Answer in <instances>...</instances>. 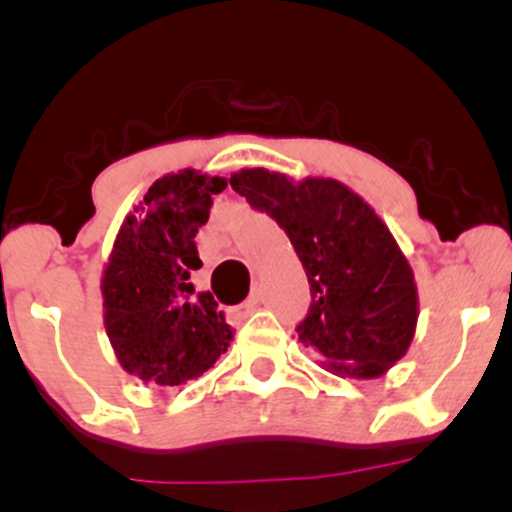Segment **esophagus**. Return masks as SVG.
<instances>
[{"label": "esophagus", "instance_id": "1", "mask_svg": "<svg viewBox=\"0 0 512 512\" xmlns=\"http://www.w3.org/2000/svg\"><path fill=\"white\" fill-rule=\"evenodd\" d=\"M260 303H262V298H260V291H255V293H252V296L248 298V301H245V303H240L238 308L233 310V313H236L238 317H248V315L255 313L257 308H260Z\"/></svg>", "mask_w": 512, "mask_h": 512}]
</instances>
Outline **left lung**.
<instances>
[{
	"label": "left lung",
	"instance_id": "obj_1",
	"mask_svg": "<svg viewBox=\"0 0 512 512\" xmlns=\"http://www.w3.org/2000/svg\"><path fill=\"white\" fill-rule=\"evenodd\" d=\"M231 187L284 228L310 284V308L296 327L327 370L378 378L407 354L419 317L414 272L390 228L356 192L332 178L293 182L243 168Z\"/></svg>",
	"mask_w": 512,
	"mask_h": 512
}]
</instances>
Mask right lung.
Here are the masks:
<instances>
[{
  "instance_id": "add662e5",
  "label": "right lung",
  "mask_w": 512,
  "mask_h": 512,
  "mask_svg": "<svg viewBox=\"0 0 512 512\" xmlns=\"http://www.w3.org/2000/svg\"><path fill=\"white\" fill-rule=\"evenodd\" d=\"M226 178L185 168L149 187L117 233L101 279L103 320L117 361L129 375L163 387L195 380L233 339L211 293H197L202 267L195 236Z\"/></svg>"
}]
</instances>
